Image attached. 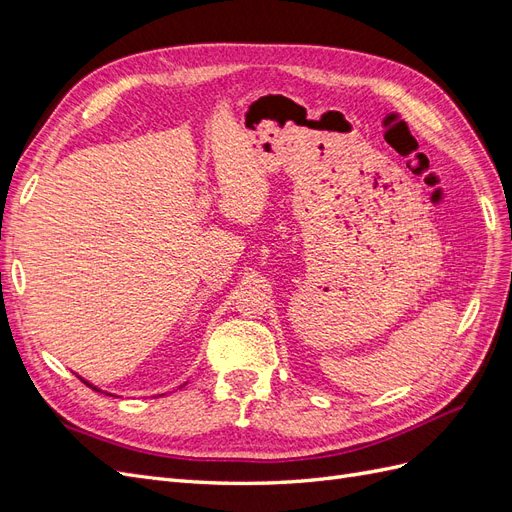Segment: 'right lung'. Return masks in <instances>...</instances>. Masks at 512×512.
Returning <instances> with one entry per match:
<instances>
[{
  "label": "right lung",
  "mask_w": 512,
  "mask_h": 512,
  "mask_svg": "<svg viewBox=\"0 0 512 512\" xmlns=\"http://www.w3.org/2000/svg\"><path fill=\"white\" fill-rule=\"evenodd\" d=\"M94 389H96V386H94ZM96 391H98V389H96Z\"/></svg>",
  "instance_id": "1"
}]
</instances>
